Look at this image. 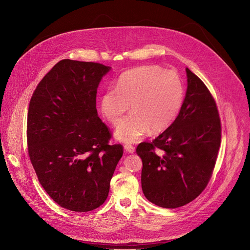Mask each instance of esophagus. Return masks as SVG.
Listing matches in <instances>:
<instances>
[{
	"label": "esophagus",
	"instance_id": "1",
	"mask_svg": "<svg viewBox=\"0 0 250 250\" xmlns=\"http://www.w3.org/2000/svg\"><path fill=\"white\" fill-rule=\"evenodd\" d=\"M124 149L129 154H133L135 152V147L132 145H125Z\"/></svg>",
	"mask_w": 250,
	"mask_h": 250
}]
</instances>
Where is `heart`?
<instances>
[{
	"label": "heart",
	"mask_w": 250,
	"mask_h": 250,
	"mask_svg": "<svg viewBox=\"0 0 250 250\" xmlns=\"http://www.w3.org/2000/svg\"><path fill=\"white\" fill-rule=\"evenodd\" d=\"M184 99L179 75L157 66H145L123 73L116 89L105 91L101 98V111L111 124L120 122L131 105L132 114L115 130L118 140L133 143L149 131L160 134L176 119Z\"/></svg>",
	"instance_id": "obj_1"
}]
</instances>
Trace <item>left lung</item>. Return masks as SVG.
Segmentation results:
<instances>
[{
	"instance_id": "obj_1",
	"label": "left lung",
	"mask_w": 250,
	"mask_h": 250,
	"mask_svg": "<svg viewBox=\"0 0 250 250\" xmlns=\"http://www.w3.org/2000/svg\"><path fill=\"white\" fill-rule=\"evenodd\" d=\"M187 89L174 122L152 143L137 146L142 190L153 204L184 206L206 188L221 145V120L212 94L186 68Z\"/></svg>"
}]
</instances>
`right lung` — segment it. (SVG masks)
Here are the masks:
<instances>
[{"mask_svg": "<svg viewBox=\"0 0 250 250\" xmlns=\"http://www.w3.org/2000/svg\"><path fill=\"white\" fill-rule=\"evenodd\" d=\"M111 67L64 59L36 86L28 107V155L38 180L61 207L88 212L104 203L123 155L97 115L96 92Z\"/></svg>", "mask_w": 250, "mask_h": 250, "instance_id": "1", "label": "right lung"}]
</instances>
